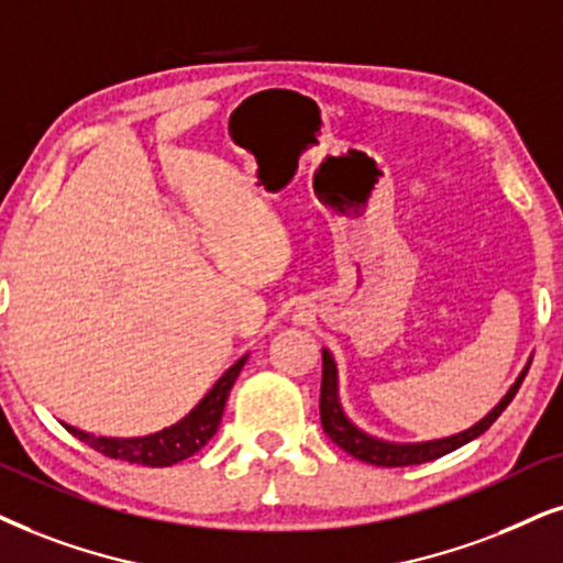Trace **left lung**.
I'll return each mask as SVG.
<instances>
[{
  "label": "left lung",
  "instance_id": "left-lung-1",
  "mask_svg": "<svg viewBox=\"0 0 563 563\" xmlns=\"http://www.w3.org/2000/svg\"><path fill=\"white\" fill-rule=\"evenodd\" d=\"M530 364L525 366V372L517 376V382L511 384L509 393L501 397V402L496 405L494 410L488 412L483 421H478L473 429L454 433V437L437 439V441H421V444H389V441L374 439L364 433L361 429L347 421L343 408H340L338 400V368H334V361L330 351H322V393H319V418H322V429L327 437H330L340 450L353 454L355 460L368 462V465L376 467H405V465H421V462H431L444 457L457 450V446L467 444L475 437H481L483 431L490 429V423L501 416L504 408L515 400L519 384H522L525 374H528Z\"/></svg>",
  "mask_w": 563,
  "mask_h": 563
}]
</instances>
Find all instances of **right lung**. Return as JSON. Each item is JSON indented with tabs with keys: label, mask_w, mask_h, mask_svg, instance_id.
Instances as JSON below:
<instances>
[{
	"label": "right lung",
	"mask_w": 563,
	"mask_h": 563,
	"mask_svg": "<svg viewBox=\"0 0 563 563\" xmlns=\"http://www.w3.org/2000/svg\"><path fill=\"white\" fill-rule=\"evenodd\" d=\"M244 364H246V355L244 358H239L229 372L212 384L210 393L199 400L197 408L191 410L187 418H181L179 423L168 426V429H163L158 433H151V437H137V439L92 437V433L73 429V426H67V431L80 441H85L88 446H92L96 452L106 454V457L124 460V462H132V465H145V467L176 465V462L197 454L212 437H216L220 418H223L225 400H229L233 382H236V376L241 368H244Z\"/></svg>",
	"instance_id": "add662e5"
}]
</instances>
